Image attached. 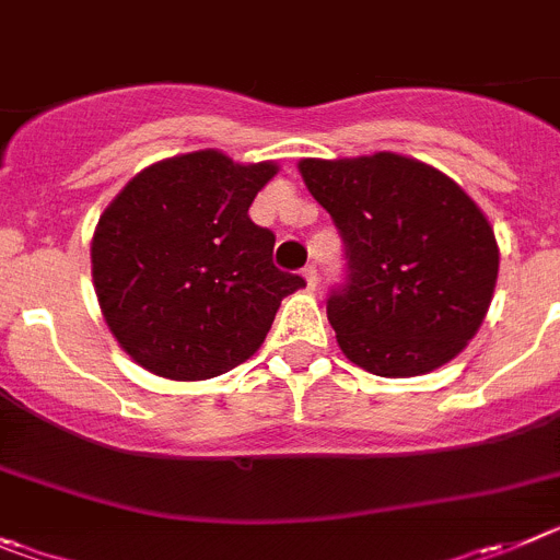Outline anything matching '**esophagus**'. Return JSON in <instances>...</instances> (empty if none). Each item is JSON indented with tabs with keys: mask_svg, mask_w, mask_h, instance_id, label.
Wrapping results in <instances>:
<instances>
[{
	"mask_svg": "<svg viewBox=\"0 0 560 560\" xmlns=\"http://www.w3.org/2000/svg\"><path fill=\"white\" fill-rule=\"evenodd\" d=\"M302 277H305V285L311 291L316 289V283H319V275H316V266H305V269H302Z\"/></svg>",
	"mask_w": 560,
	"mask_h": 560,
	"instance_id": "obj_1",
	"label": "esophagus"
}]
</instances>
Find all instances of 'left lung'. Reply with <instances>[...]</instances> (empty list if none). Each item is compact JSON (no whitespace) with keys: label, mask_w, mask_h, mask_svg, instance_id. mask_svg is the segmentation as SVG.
<instances>
[{"label":"left lung","mask_w":560,"mask_h":560,"mask_svg":"<svg viewBox=\"0 0 560 560\" xmlns=\"http://www.w3.org/2000/svg\"><path fill=\"white\" fill-rule=\"evenodd\" d=\"M307 191L341 233L350 280L327 300L341 352L381 377L453 361L489 314L500 246L478 202L397 152L302 158Z\"/></svg>","instance_id":"left-lung-1"}]
</instances>
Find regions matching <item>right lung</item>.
Listing matches in <instances>:
<instances>
[{"label":"right lung","mask_w":560,"mask_h":560,"mask_svg":"<svg viewBox=\"0 0 560 560\" xmlns=\"http://www.w3.org/2000/svg\"><path fill=\"white\" fill-rule=\"evenodd\" d=\"M280 172L219 150L141 168L100 217L91 275L121 350L168 381H208L260 350L283 296L305 285L271 264L275 233L249 205Z\"/></svg>","instance_id":"1"}]
</instances>
